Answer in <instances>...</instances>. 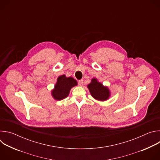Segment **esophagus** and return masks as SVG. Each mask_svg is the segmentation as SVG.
Wrapping results in <instances>:
<instances>
[{"mask_svg": "<svg viewBox=\"0 0 160 160\" xmlns=\"http://www.w3.org/2000/svg\"><path fill=\"white\" fill-rule=\"evenodd\" d=\"M78 85H79V86H83V80H79L78 82Z\"/></svg>", "mask_w": 160, "mask_h": 160, "instance_id": "1", "label": "esophagus"}]
</instances>
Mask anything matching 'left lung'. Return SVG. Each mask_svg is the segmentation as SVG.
<instances>
[{"instance_id":"1","label":"left lung","mask_w":160,"mask_h":160,"mask_svg":"<svg viewBox=\"0 0 160 160\" xmlns=\"http://www.w3.org/2000/svg\"><path fill=\"white\" fill-rule=\"evenodd\" d=\"M90 93L95 99L100 101L108 100L110 97V91L106 86L99 82L96 78H92L87 85Z\"/></svg>"}]
</instances>
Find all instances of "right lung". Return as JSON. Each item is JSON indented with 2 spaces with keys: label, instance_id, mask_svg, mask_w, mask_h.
<instances>
[{
  "label": "right lung",
  "instance_id": "obj_1",
  "mask_svg": "<svg viewBox=\"0 0 160 160\" xmlns=\"http://www.w3.org/2000/svg\"><path fill=\"white\" fill-rule=\"evenodd\" d=\"M77 85V82L73 77H66L65 75L59 76L54 88L52 90V96L56 100H62L68 96L72 87Z\"/></svg>",
  "mask_w": 160,
  "mask_h": 160
}]
</instances>
